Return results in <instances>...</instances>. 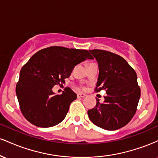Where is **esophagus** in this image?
I'll return each mask as SVG.
<instances>
[{"instance_id":"obj_1","label":"esophagus","mask_w":158,"mask_h":158,"mask_svg":"<svg viewBox=\"0 0 158 158\" xmlns=\"http://www.w3.org/2000/svg\"><path fill=\"white\" fill-rule=\"evenodd\" d=\"M85 96H86V94H83V93L77 94V97H78V98H83V97H85Z\"/></svg>"}]
</instances>
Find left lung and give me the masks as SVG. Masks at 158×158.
Returning a JSON list of instances; mask_svg holds the SVG:
<instances>
[{
  "label": "left lung",
  "instance_id": "left-lung-1",
  "mask_svg": "<svg viewBox=\"0 0 158 158\" xmlns=\"http://www.w3.org/2000/svg\"><path fill=\"white\" fill-rule=\"evenodd\" d=\"M99 65V77L95 91L106 90L102 103L88 110V117L96 126L108 131L119 129L131 121L137 111L140 88L137 73L128 63L114 52L89 50Z\"/></svg>",
  "mask_w": 158,
  "mask_h": 158
}]
</instances>
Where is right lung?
Listing matches in <instances>:
<instances>
[{
    "instance_id": "obj_1",
    "label": "right lung",
    "mask_w": 158,
    "mask_h": 158,
    "mask_svg": "<svg viewBox=\"0 0 158 158\" xmlns=\"http://www.w3.org/2000/svg\"><path fill=\"white\" fill-rule=\"evenodd\" d=\"M86 59H94L88 50L59 46L42 49L34 54L21 68L16 85L23 117L41 128L60 123L77 96L70 88H65L61 95H55L52 88L64 83L74 67Z\"/></svg>"
}]
</instances>
